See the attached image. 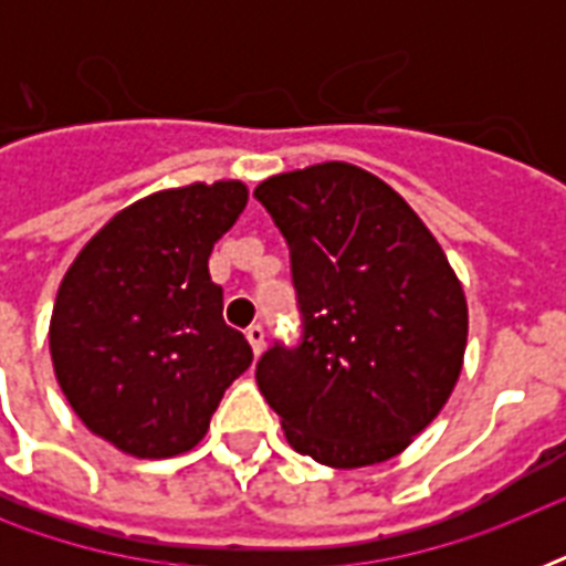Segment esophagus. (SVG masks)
<instances>
[{
  "label": "esophagus",
  "instance_id": "34e87169",
  "mask_svg": "<svg viewBox=\"0 0 566 566\" xmlns=\"http://www.w3.org/2000/svg\"><path fill=\"white\" fill-rule=\"evenodd\" d=\"M247 340H249V346H252V353H255V355L264 353V328L249 326L247 328Z\"/></svg>",
  "mask_w": 566,
  "mask_h": 566
}]
</instances>
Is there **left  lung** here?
<instances>
[{
  "instance_id": "8db88e82",
  "label": "left lung",
  "mask_w": 566,
  "mask_h": 566,
  "mask_svg": "<svg viewBox=\"0 0 566 566\" xmlns=\"http://www.w3.org/2000/svg\"><path fill=\"white\" fill-rule=\"evenodd\" d=\"M291 247L305 335L258 361V387L296 452L335 470L411 447L452 396L467 296L426 222L390 185L346 161L255 188Z\"/></svg>"
}]
</instances>
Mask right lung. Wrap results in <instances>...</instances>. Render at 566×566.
<instances>
[{
  "label": "right lung",
  "instance_id": "1",
  "mask_svg": "<svg viewBox=\"0 0 566 566\" xmlns=\"http://www.w3.org/2000/svg\"><path fill=\"white\" fill-rule=\"evenodd\" d=\"M243 181H193L114 213L75 255L49 319V353L75 417L135 458H172L208 431L252 364L222 319L213 243L238 222Z\"/></svg>",
  "mask_w": 566,
  "mask_h": 566
}]
</instances>
